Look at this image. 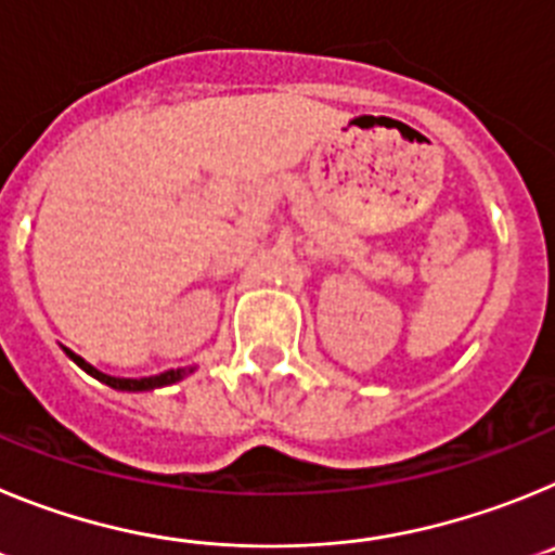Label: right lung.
Wrapping results in <instances>:
<instances>
[{
	"label": "right lung",
	"instance_id": "right-lung-1",
	"mask_svg": "<svg viewBox=\"0 0 555 555\" xmlns=\"http://www.w3.org/2000/svg\"><path fill=\"white\" fill-rule=\"evenodd\" d=\"M66 350V347H63ZM66 356L75 361L80 370H86L88 375L96 377V380H102V384H107L111 389H119V391H150V389H160V386H171L178 384L180 377L185 375V372L191 370H169V372H160V375H152V377H113V375H105V372L94 370V366L88 364V361H82L80 356H75L72 350H66Z\"/></svg>",
	"mask_w": 555,
	"mask_h": 555
}]
</instances>
